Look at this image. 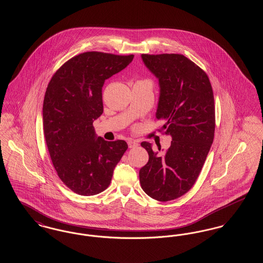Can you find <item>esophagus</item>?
Masks as SVG:
<instances>
[{"mask_svg":"<svg viewBox=\"0 0 263 263\" xmlns=\"http://www.w3.org/2000/svg\"><path fill=\"white\" fill-rule=\"evenodd\" d=\"M127 145H128V147H129V148L136 147V146H138V141H137V140H135V139L129 138V139H127Z\"/></svg>","mask_w":263,"mask_h":263,"instance_id":"esophagus-1","label":"esophagus"}]
</instances>
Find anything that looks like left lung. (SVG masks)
Instances as JSON below:
<instances>
[{"label":"left lung","mask_w":263,"mask_h":263,"mask_svg":"<svg viewBox=\"0 0 263 263\" xmlns=\"http://www.w3.org/2000/svg\"><path fill=\"white\" fill-rule=\"evenodd\" d=\"M141 59L158 79L155 117L172 141L164 155L141 142L149 159L139 170V182L152 199L166 202L187 193L205 163L215 134L213 89L207 74L186 56L141 54Z\"/></svg>","instance_id":"left-lung-1"}]
</instances>
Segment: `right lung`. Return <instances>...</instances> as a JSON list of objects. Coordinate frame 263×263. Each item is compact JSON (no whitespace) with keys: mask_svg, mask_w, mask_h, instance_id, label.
Listing matches in <instances>:
<instances>
[{"mask_svg":"<svg viewBox=\"0 0 263 263\" xmlns=\"http://www.w3.org/2000/svg\"><path fill=\"white\" fill-rule=\"evenodd\" d=\"M134 55L97 51L74 56L57 70L43 100V133L59 178L73 192L93 196L108 188L127 144L97 137L93 123L103 114L102 88Z\"/></svg>","mask_w":263,"mask_h":263,"instance_id":"add662e5","label":"right lung"}]
</instances>
